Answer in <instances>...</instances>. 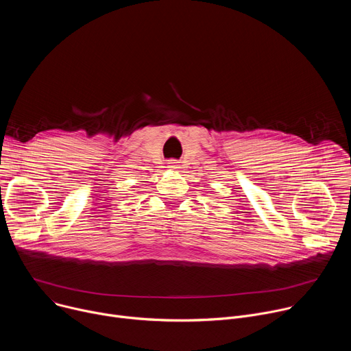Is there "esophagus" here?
Listing matches in <instances>:
<instances>
[{"mask_svg":"<svg viewBox=\"0 0 351 351\" xmlns=\"http://www.w3.org/2000/svg\"><path fill=\"white\" fill-rule=\"evenodd\" d=\"M178 167H179V162H178L176 160H169V161H168V168H171V169H178Z\"/></svg>","mask_w":351,"mask_h":351,"instance_id":"obj_1","label":"esophagus"}]
</instances>
